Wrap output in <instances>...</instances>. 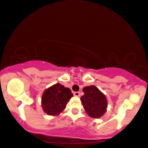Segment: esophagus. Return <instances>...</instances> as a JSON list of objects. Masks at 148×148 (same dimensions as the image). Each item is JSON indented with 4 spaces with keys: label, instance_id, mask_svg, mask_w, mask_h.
<instances>
[{
    "label": "esophagus",
    "instance_id": "34e87169",
    "mask_svg": "<svg viewBox=\"0 0 148 148\" xmlns=\"http://www.w3.org/2000/svg\"><path fill=\"white\" fill-rule=\"evenodd\" d=\"M74 96H75V97H79V96H80V92H74Z\"/></svg>",
    "mask_w": 148,
    "mask_h": 148
}]
</instances>
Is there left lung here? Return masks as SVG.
<instances>
[{
  "label": "left lung",
  "mask_w": 148,
  "mask_h": 148,
  "mask_svg": "<svg viewBox=\"0 0 148 148\" xmlns=\"http://www.w3.org/2000/svg\"><path fill=\"white\" fill-rule=\"evenodd\" d=\"M82 90L84 95L81 97L80 101L88 115L95 119L103 116L108 105L106 96L93 85L84 87Z\"/></svg>",
  "instance_id": "left-lung-1"
}]
</instances>
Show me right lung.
Wrapping results in <instances>:
<instances>
[{
	"mask_svg": "<svg viewBox=\"0 0 148 148\" xmlns=\"http://www.w3.org/2000/svg\"><path fill=\"white\" fill-rule=\"evenodd\" d=\"M71 90L58 83L47 88L41 97V107L47 115L56 116L65 109L72 97Z\"/></svg>",
	"mask_w": 148,
	"mask_h": 148,
	"instance_id": "1",
	"label": "right lung"
}]
</instances>
